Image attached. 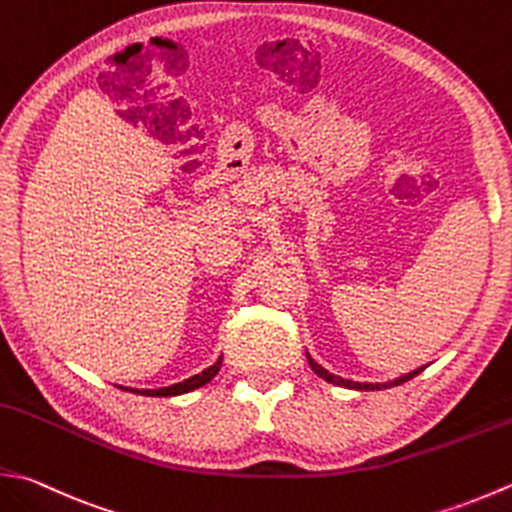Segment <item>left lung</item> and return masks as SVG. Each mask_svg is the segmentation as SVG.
Segmentation results:
<instances>
[{
  "mask_svg": "<svg viewBox=\"0 0 512 512\" xmlns=\"http://www.w3.org/2000/svg\"><path fill=\"white\" fill-rule=\"evenodd\" d=\"M306 359H308V364H310V368H313V373L315 375H319L322 379H326L328 384H335V386H344V388H355V390H382V388H390V386H399V384H404V382H408V379H413V377H417L419 373H422V370L426 368V366H419V368H415V370H410V373H406V375H402V377H397V379H390V382H353V379H344V377H339V375H333L330 373V370H326L322 364H317L313 357H310L308 353H306Z\"/></svg>",
  "mask_w": 512,
  "mask_h": 512,
  "instance_id": "left-lung-1",
  "label": "left lung"
}]
</instances>
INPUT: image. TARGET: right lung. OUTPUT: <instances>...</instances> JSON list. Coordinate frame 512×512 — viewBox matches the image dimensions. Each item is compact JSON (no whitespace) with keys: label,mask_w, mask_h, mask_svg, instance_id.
I'll return each mask as SVG.
<instances>
[{"label":"right lung","mask_w":512,"mask_h":512,"mask_svg":"<svg viewBox=\"0 0 512 512\" xmlns=\"http://www.w3.org/2000/svg\"><path fill=\"white\" fill-rule=\"evenodd\" d=\"M219 368H222V357H217V362L213 366L204 368L202 373H197L193 377L184 379V382H177V384H170V386H164V388H130V386H117L122 390H128V393H135V395H144V397H175V395H186L190 393V390H197L206 386L210 379H213Z\"/></svg>","instance_id":"obj_1"}]
</instances>
